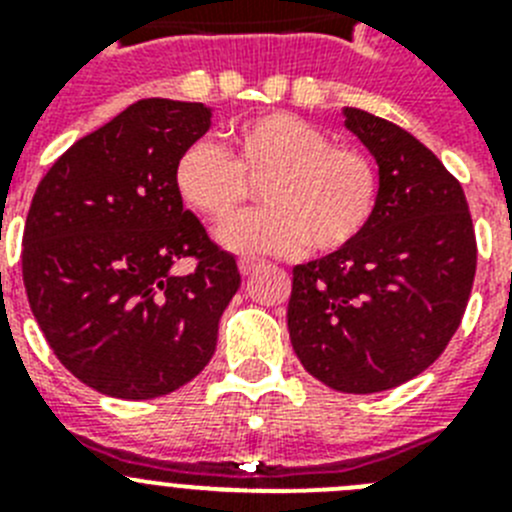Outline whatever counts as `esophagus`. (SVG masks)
<instances>
[{
  "instance_id": "esophagus-1",
  "label": "esophagus",
  "mask_w": 512,
  "mask_h": 512,
  "mask_svg": "<svg viewBox=\"0 0 512 512\" xmlns=\"http://www.w3.org/2000/svg\"><path fill=\"white\" fill-rule=\"evenodd\" d=\"M259 264H261L259 259H241V261H238V269H241V274L246 277V274H251V271L256 269Z\"/></svg>"
}]
</instances>
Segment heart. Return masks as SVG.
I'll return each instance as SVG.
<instances>
[{"label":"heart","mask_w":512,"mask_h":512,"mask_svg":"<svg viewBox=\"0 0 512 512\" xmlns=\"http://www.w3.org/2000/svg\"><path fill=\"white\" fill-rule=\"evenodd\" d=\"M267 207L220 230V243L248 256H330L354 246L379 205V171L364 151L289 112L243 120L230 153L194 140L174 164L179 200L220 228L240 211L251 183Z\"/></svg>","instance_id":"1"}]
</instances>
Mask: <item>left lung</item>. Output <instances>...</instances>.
Segmentation results:
<instances>
[{
	"instance_id": "8db88e82",
	"label": "left lung",
	"mask_w": 512,
	"mask_h": 512,
	"mask_svg": "<svg viewBox=\"0 0 512 512\" xmlns=\"http://www.w3.org/2000/svg\"><path fill=\"white\" fill-rule=\"evenodd\" d=\"M379 164V205L354 246L292 269L287 328L330 390L372 395L425 372L459 328L477 238L459 179L400 125L346 107Z\"/></svg>"
}]
</instances>
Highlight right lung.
I'll return each mask as SVG.
<instances>
[{
	"label": "right lung",
	"mask_w": 512,
	"mask_h": 512,
	"mask_svg": "<svg viewBox=\"0 0 512 512\" xmlns=\"http://www.w3.org/2000/svg\"><path fill=\"white\" fill-rule=\"evenodd\" d=\"M210 115L202 102L140 99L76 140L35 189L27 302L58 361L102 395L151 400L197 377L241 287L233 253L174 189L176 158ZM182 258L195 261L184 278Z\"/></svg>",
	"instance_id": "add662e5"
}]
</instances>
